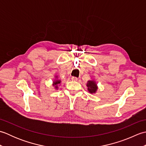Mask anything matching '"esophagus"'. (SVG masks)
<instances>
[{
	"label": "esophagus",
	"mask_w": 146,
	"mask_h": 146,
	"mask_svg": "<svg viewBox=\"0 0 146 146\" xmlns=\"http://www.w3.org/2000/svg\"><path fill=\"white\" fill-rule=\"evenodd\" d=\"M71 80H73V81H77L78 80V78H76V77H71Z\"/></svg>",
	"instance_id": "esophagus-1"
}]
</instances>
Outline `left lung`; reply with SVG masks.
<instances>
[{"instance_id": "left-lung-1", "label": "left lung", "mask_w": 146, "mask_h": 146, "mask_svg": "<svg viewBox=\"0 0 146 146\" xmlns=\"http://www.w3.org/2000/svg\"><path fill=\"white\" fill-rule=\"evenodd\" d=\"M86 86H87V90L89 93L90 94H96L98 88L97 83L96 82L94 79L90 80L86 83Z\"/></svg>"}]
</instances>
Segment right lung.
<instances>
[{
	"label": "right lung",
	"mask_w": 146,
	"mask_h": 146,
	"mask_svg": "<svg viewBox=\"0 0 146 146\" xmlns=\"http://www.w3.org/2000/svg\"><path fill=\"white\" fill-rule=\"evenodd\" d=\"M61 80L58 79V76L57 75H55L53 81H52V85L54 86V89H55L56 90H58L59 88L58 86L61 85Z\"/></svg>",
	"instance_id": "1"
}]
</instances>
